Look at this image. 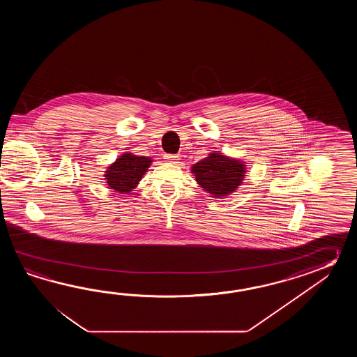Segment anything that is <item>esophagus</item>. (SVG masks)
I'll use <instances>...</instances> for the list:
<instances>
[{"instance_id": "1", "label": "esophagus", "mask_w": 357, "mask_h": 357, "mask_svg": "<svg viewBox=\"0 0 357 357\" xmlns=\"http://www.w3.org/2000/svg\"><path fill=\"white\" fill-rule=\"evenodd\" d=\"M165 160L169 162V163H177V160H180V158H178V155H176V154H166V155H165Z\"/></svg>"}]
</instances>
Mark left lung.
<instances>
[{"mask_svg":"<svg viewBox=\"0 0 357 357\" xmlns=\"http://www.w3.org/2000/svg\"><path fill=\"white\" fill-rule=\"evenodd\" d=\"M195 180L213 197H227L241 185L245 176V165L238 160L211 153L206 158L191 167Z\"/></svg>","mask_w":357,"mask_h":357,"instance_id":"left-lung-1","label":"left lung"}]
</instances>
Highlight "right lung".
<instances>
[{
	"instance_id": "obj_1",
	"label": "right lung",
	"mask_w": 357,
	"mask_h": 357,
	"mask_svg": "<svg viewBox=\"0 0 357 357\" xmlns=\"http://www.w3.org/2000/svg\"><path fill=\"white\" fill-rule=\"evenodd\" d=\"M152 160L146 157H139L131 153L122 154L114 163L107 167V185L117 192H129L137 188L145 172L151 166Z\"/></svg>"
}]
</instances>
